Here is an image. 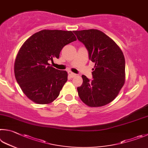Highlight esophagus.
Here are the masks:
<instances>
[{
	"instance_id": "34e87169",
	"label": "esophagus",
	"mask_w": 148,
	"mask_h": 148,
	"mask_svg": "<svg viewBox=\"0 0 148 148\" xmlns=\"http://www.w3.org/2000/svg\"><path fill=\"white\" fill-rule=\"evenodd\" d=\"M68 75L71 77V78H73L74 77L76 76V74H75L74 73H73L71 71H68Z\"/></svg>"
}]
</instances>
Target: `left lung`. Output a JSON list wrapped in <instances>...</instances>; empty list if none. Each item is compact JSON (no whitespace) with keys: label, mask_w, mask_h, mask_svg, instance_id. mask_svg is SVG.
I'll use <instances>...</instances> for the list:
<instances>
[{"label":"left lung","mask_w":148,"mask_h":148,"mask_svg":"<svg viewBox=\"0 0 148 148\" xmlns=\"http://www.w3.org/2000/svg\"><path fill=\"white\" fill-rule=\"evenodd\" d=\"M88 51L95 63L92 81L82 75L83 82L77 88L80 99L90 107L108 104L118 96L125 81V62L122 51L115 41L101 30L73 31Z\"/></svg>","instance_id":"obj_1"}]
</instances>
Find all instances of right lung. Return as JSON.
Returning a JSON list of instances; mask_svg holds the SVG:
<instances>
[{"mask_svg":"<svg viewBox=\"0 0 148 148\" xmlns=\"http://www.w3.org/2000/svg\"><path fill=\"white\" fill-rule=\"evenodd\" d=\"M76 40L71 31L42 30L25 41L15 60L14 73L28 99L45 105L58 97L67 81V73L54 68L49 61L58 58L62 48Z\"/></svg>","mask_w":148,"mask_h":148,"instance_id":"add662e5","label":"right lung"}]
</instances>
